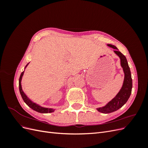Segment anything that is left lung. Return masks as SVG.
<instances>
[{
  "instance_id": "1",
  "label": "left lung",
  "mask_w": 148,
  "mask_h": 148,
  "mask_svg": "<svg viewBox=\"0 0 148 148\" xmlns=\"http://www.w3.org/2000/svg\"><path fill=\"white\" fill-rule=\"evenodd\" d=\"M110 47L114 49V52L117 54L120 59V65L122 67L125 74L124 80L122 88L114 98L110 102L102 107L97 108V110L103 114H109L121 108L128 100L131 95L132 89V78L130 67L126 57L117 49L115 46L112 44H107Z\"/></svg>"
}]
</instances>
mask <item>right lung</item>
Listing matches in <instances>:
<instances>
[{
    "label": "right lung",
    "instance_id": "1",
    "mask_svg": "<svg viewBox=\"0 0 148 148\" xmlns=\"http://www.w3.org/2000/svg\"><path fill=\"white\" fill-rule=\"evenodd\" d=\"M28 64H29V63L25 66V69L26 68V66H28ZM23 74H24V71L21 73V75L20 77L19 90H20V95L21 96L22 99H23L24 102L30 107V108H31L33 110L36 111V112H39V113H46H46H51V112H54L55 109H51V108H46V107H41V106L37 104L36 103H34L31 99H29V98H28V96L25 95V92L23 91V89H22L21 84V79H22V77H23Z\"/></svg>",
    "mask_w": 148,
    "mask_h": 148
}]
</instances>
